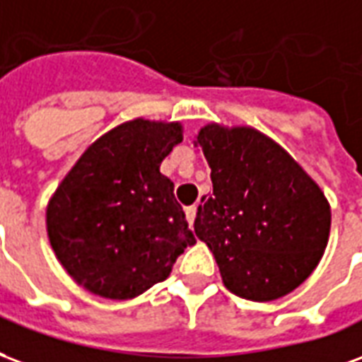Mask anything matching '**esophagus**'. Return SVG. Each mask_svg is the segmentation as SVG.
Here are the masks:
<instances>
[{
	"label": "esophagus",
	"mask_w": 362,
	"mask_h": 362,
	"mask_svg": "<svg viewBox=\"0 0 362 362\" xmlns=\"http://www.w3.org/2000/svg\"><path fill=\"white\" fill-rule=\"evenodd\" d=\"M185 216H187V221H189V226L194 223V218H197V206H187L185 208Z\"/></svg>",
	"instance_id": "esophagus-1"
}]
</instances>
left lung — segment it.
I'll use <instances>...</instances> for the list:
<instances>
[{"instance_id": "1", "label": "left lung", "mask_w": 362, "mask_h": 362, "mask_svg": "<svg viewBox=\"0 0 362 362\" xmlns=\"http://www.w3.org/2000/svg\"><path fill=\"white\" fill-rule=\"evenodd\" d=\"M197 144L214 194L200 199L194 233L214 252L226 287L250 300L291 293L328 245L326 197L286 150L250 127L212 123Z\"/></svg>"}]
</instances>
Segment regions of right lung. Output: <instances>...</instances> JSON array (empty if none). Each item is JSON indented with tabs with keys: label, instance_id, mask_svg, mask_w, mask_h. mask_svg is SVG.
<instances>
[{
	"label": "right lung",
	"instance_id": "add662e5",
	"mask_svg": "<svg viewBox=\"0 0 362 362\" xmlns=\"http://www.w3.org/2000/svg\"><path fill=\"white\" fill-rule=\"evenodd\" d=\"M179 123L134 119L86 150L49 200L47 237L71 278L105 299H133L170 276L194 235L160 163Z\"/></svg>",
	"mask_w": 362,
	"mask_h": 362
}]
</instances>
